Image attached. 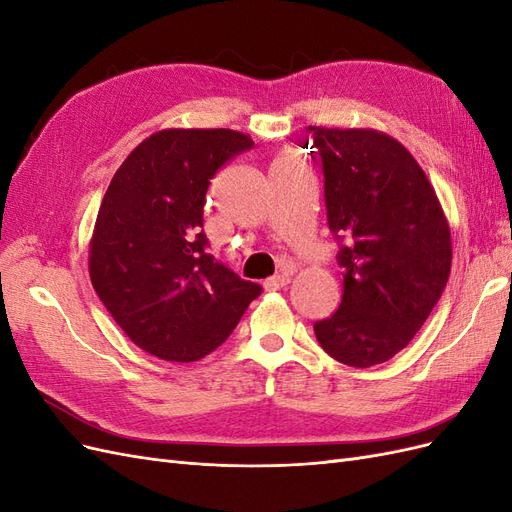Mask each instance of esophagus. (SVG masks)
I'll return each instance as SVG.
<instances>
[{"label": "esophagus", "instance_id": "34e87169", "mask_svg": "<svg viewBox=\"0 0 512 512\" xmlns=\"http://www.w3.org/2000/svg\"><path fill=\"white\" fill-rule=\"evenodd\" d=\"M288 282H290L288 273H277V275L269 277V280H265V290H280V288L288 286Z\"/></svg>", "mask_w": 512, "mask_h": 512}]
</instances>
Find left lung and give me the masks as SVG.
I'll list each match as a JSON object with an SVG mask.
<instances>
[{"instance_id":"1","label":"left lung","mask_w":512,"mask_h":512,"mask_svg":"<svg viewBox=\"0 0 512 512\" xmlns=\"http://www.w3.org/2000/svg\"><path fill=\"white\" fill-rule=\"evenodd\" d=\"M307 130L344 269L342 305L314 331L335 361L378 365L410 344L440 301L451 273V230L423 168L393 136Z\"/></svg>"}]
</instances>
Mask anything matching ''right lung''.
I'll return each mask as SVG.
<instances>
[{
	"mask_svg": "<svg viewBox=\"0 0 512 512\" xmlns=\"http://www.w3.org/2000/svg\"><path fill=\"white\" fill-rule=\"evenodd\" d=\"M252 147L226 128L156 132L123 160L102 198L91 284L123 333L158 359H203L262 292L209 254L203 232L211 179Z\"/></svg>",
	"mask_w": 512,
	"mask_h": 512,
	"instance_id": "add662e5",
	"label": "right lung"
}]
</instances>
